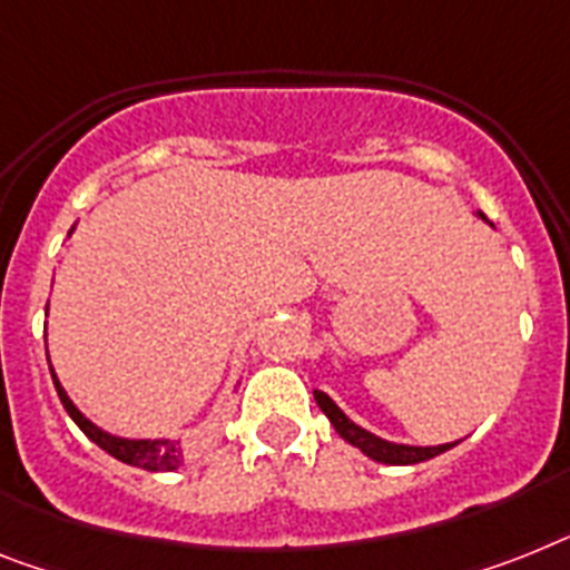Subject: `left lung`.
Segmentation results:
<instances>
[{
    "label": "left lung",
    "instance_id": "left-lung-1",
    "mask_svg": "<svg viewBox=\"0 0 570 570\" xmlns=\"http://www.w3.org/2000/svg\"><path fill=\"white\" fill-rule=\"evenodd\" d=\"M483 220H487V215L483 212H478ZM314 399H317L320 411L326 413L328 422L335 425L337 434L346 440L350 445H355V449H361L366 454V458L379 460V463H390V465H411V463H422V460H431L436 458V454H443V451H449L451 445H431V449H420V445H396V443H387V440H379V436H373L370 431H364V428H358L352 420H346V413L337 407L332 399L326 396V393H320V390H314Z\"/></svg>",
    "mask_w": 570,
    "mask_h": 570
}]
</instances>
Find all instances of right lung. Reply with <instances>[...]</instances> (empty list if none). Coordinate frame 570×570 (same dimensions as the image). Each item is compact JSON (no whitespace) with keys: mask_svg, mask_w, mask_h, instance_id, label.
<instances>
[{"mask_svg":"<svg viewBox=\"0 0 570 570\" xmlns=\"http://www.w3.org/2000/svg\"><path fill=\"white\" fill-rule=\"evenodd\" d=\"M51 379H55V373H51ZM55 387H58L60 402H63L66 413L75 420V425L81 428L92 443L101 445L110 458L121 460V463L127 465H136V469H145V472H174V469H180L183 458H186V449H183L180 440H119V436L105 434L101 428L92 425V422L69 402V396H66V390L60 387L58 379H55Z\"/></svg>","mask_w":570,"mask_h":570,"instance_id":"1","label":"right lung"}]
</instances>
